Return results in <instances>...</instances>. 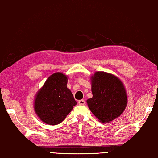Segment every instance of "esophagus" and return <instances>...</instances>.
I'll use <instances>...</instances> for the list:
<instances>
[{
	"label": "esophagus",
	"instance_id": "obj_1",
	"mask_svg": "<svg viewBox=\"0 0 158 158\" xmlns=\"http://www.w3.org/2000/svg\"><path fill=\"white\" fill-rule=\"evenodd\" d=\"M78 103H79V105H85V100H79Z\"/></svg>",
	"mask_w": 158,
	"mask_h": 158
}]
</instances>
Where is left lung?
Listing matches in <instances>:
<instances>
[{"mask_svg": "<svg viewBox=\"0 0 158 158\" xmlns=\"http://www.w3.org/2000/svg\"><path fill=\"white\" fill-rule=\"evenodd\" d=\"M92 98L87 100L92 113L100 122L109 123L119 117L127 103L126 88L120 79L104 71L90 77Z\"/></svg>", "mask_w": 158, "mask_h": 158, "instance_id": "left-lung-1", "label": "left lung"}]
</instances>
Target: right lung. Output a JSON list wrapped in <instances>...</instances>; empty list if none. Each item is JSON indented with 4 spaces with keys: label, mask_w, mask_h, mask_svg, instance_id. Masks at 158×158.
<instances>
[{
    "label": "right lung",
    "mask_w": 158,
    "mask_h": 158,
    "mask_svg": "<svg viewBox=\"0 0 158 158\" xmlns=\"http://www.w3.org/2000/svg\"><path fill=\"white\" fill-rule=\"evenodd\" d=\"M67 83L68 76L55 73L36 92L34 109L43 122L49 125L60 123L77 105L71 91L67 88Z\"/></svg>",
    "instance_id": "obj_1"
}]
</instances>
